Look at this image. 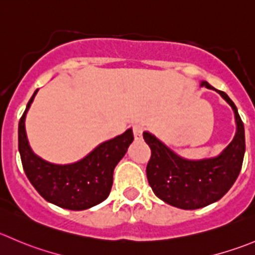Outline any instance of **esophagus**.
Segmentation results:
<instances>
[{
	"label": "esophagus",
	"instance_id": "obj_1",
	"mask_svg": "<svg viewBox=\"0 0 255 255\" xmlns=\"http://www.w3.org/2000/svg\"><path fill=\"white\" fill-rule=\"evenodd\" d=\"M143 132H144V127L142 125L133 126V134H134L135 139H142Z\"/></svg>",
	"mask_w": 255,
	"mask_h": 255
}]
</instances>
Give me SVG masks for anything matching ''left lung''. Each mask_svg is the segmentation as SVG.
Listing matches in <instances>:
<instances>
[{
    "label": "left lung",
    "mask_w": 255,
    "mask_h": 255,
    "mask_svg": "<svg viewBox=\"0 0 255 255\" xmlns=\"http://www.w3.org/2000/svg\"><path fill=\"white\" fill-rule=\"evenodd\" d=\"M201 86L216 91L234 112L236 135L222 153L203 159H188L152 133H143L152 150L147 164L148 183L158 198L180 209H199L219 201L238 178L246 153L244 125L233 101L206 81Z\"/></svg>",
    "instance_id": "8db88e82"
}]
</instances>
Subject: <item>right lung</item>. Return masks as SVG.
<instances>
[{
	"instance_id": "add662e5",
	"label": "right lung",
	"mask_w": 255,
	"mask_h": 255,
	"mask_svg": "<svg viewBox=\"0 0 255 255\" xmlns=\"http://www.w3.org/2000/svg\"><path fill=\"white\" fill-rule=\"evenodd\" d=\"M38 90L26 106L18 123V150L24 173L34 189L49 203L71 211H85L110 196L113 170L133 142L132 128L98 144L77 162L56 164L32 150L26 133L27 112Z\"/></svg>"
}]
</instances>
